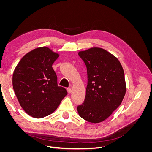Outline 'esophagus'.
<instances>
[{"label": "esophagus", "instance_id": "1", "mask_svg": "<svg viewBox=\"0 0 152 152\" xmlns=\"http://www.w3.org/2000/svg\"><path fill=\"white\" fill-rule=\"evenodd\" d=\"M67 91H68V93L69 94H70V93H72V89H71V88H68V89H67Z\"/></svg>", "mask_w": 152, "mask_h": 152}]
</instances>
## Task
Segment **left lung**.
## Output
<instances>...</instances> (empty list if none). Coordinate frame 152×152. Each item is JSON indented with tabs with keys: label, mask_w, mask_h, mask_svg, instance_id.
<instances>
[{
	"label": "left lung",
	"mask_w": 152,
	"mask_h": 152,
	"mask_svg": "<svg viewBox=\"0 0 152 152\" xmlns=\"http://www.w3.org/2000/svg\"><path fill=\"white\" fill-rule=\"evenodd\" d=\"M79 55L87 67V86L78 113L89 122H103L121 105L125 96L123 68L115 56L102 48H92Z\"/></svg>",
	"instance_id": "left-lung-1"
}]
</instances>
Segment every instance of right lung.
I'll use <instances>...</instances> for the list:
<instances>
[{"label": "right lung", "instance_id": "add662e5", "mask_svg": "<svg viewBox=\"0 0 152 152\" xmlns=\"http://www.w3.org/2000/svg\"><path fill=\"white\" fill-rule=\"evenodd\" d=\"M59 54L47 47L36 48L26 54L12 75V86L20 104L32 117L40 118L53 113L67 95L58 86L52 67Z\"/></svg>", "mask_w": 152, "mask_h": 152}]
</instances>
